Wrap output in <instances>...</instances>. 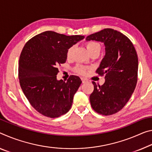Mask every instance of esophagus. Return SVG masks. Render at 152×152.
<instances>
[{
    "label": "esophagus",
    "mask_w": 152,
    "mask_h": 152,
    "mask_svg": "<svg viewBox=\"0 0 152 152\" xmlns=\"http://www.w3.org/2000/svg\"><path fill=\"white\" fill-rule=\"evenodd\" d=\"M81 80H82V82H83V83H86V82H87V80H86V79H85V78H82Z\"/></svg>",
    "instance_id": "1"
}]
</instances>
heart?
<instances>
[{
  "instance_id": "b5f03b06",
  "label": "heart",
  "mask_w": 152,
  "mask_h": 152,
  "mask_svg": "<svg viewBox=\"0 0 152 152\" xmlns=\"http://www.w3.org/2000/svg\"><path fill=\"white\" fill-rule=\"evenodd\" d=\"M86 48L87 51L90 54L93 52H99L100 53L101 45L99 42L96 41H89L86 43ZM74 47H69L67 50V58L71 59L74 53ZM75 70L80 74H85L86 72V68L83 66H77L75 67Z\"/></svg>"
}]
</instances>
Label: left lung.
Wrapping results in <instances>:
<instances>
[{
  "label": "left lung",
  "mask_w": 152,
  "mask_h": 152,
  "mask_svg": "<svg viewBox=\"0 0 152 152\" xmlns=\"http://www.w3.org/2000/svg\"><path fill=\"white\" fill-rule=\"evenodd\" d=\"M86 40L103 42L105 47V55L96 71L105 75V83L97 86L93 82L91 106L98 114H115L126 104L135 88L138 74L136 50L128 37L111 28L89 35Z\"/></svg>",
  "instance_id": "1"
}]
</instances>
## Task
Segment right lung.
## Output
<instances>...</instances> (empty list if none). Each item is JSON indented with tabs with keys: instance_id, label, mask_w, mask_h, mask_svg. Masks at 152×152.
<instances>
[{
	"instance_id": "add662e5",
	"label": "right lung",
	"mask_w": 152,
	"mask_h": 152,
	"mask_svg": "<svg viewBox=\"0 0 152 152\" xmlns=\"http://www.w3.org/2000/svg\"><path fill=\"white\" fill-rule=\"evenodd\" d=\"M85 38L46 31L26 43L19 60L21 88L31 105L40 114L57 118L68 112L82 81L72 75L58 80L57 66L67 59V50Z\"/></svg>"
}]
</instances>
